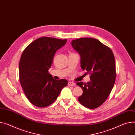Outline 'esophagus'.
<instances>
[{
    "mask_svg": "<svg viewBox=\"0 0 135 135\" xmlns=\"http://www.w3.org/2000/svg\"><path fill=\"white\" fill-rule=\"evenodd\" d=\"M75 83L74 82H72V81H69L68 82V86H75Z\"/></svg>",
    "mask_w": 135,
    "mask_h": 135,
    "instance_id": "1",
    "label": "esophagus"
}]
</instances>
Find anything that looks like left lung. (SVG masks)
<instances>
[{"mask_svg": "<svg viewBox=\"0 0 135 135\" xmlns=\"http://www.w3.org/2000/svg\"><path fill=\"white\" fill-rule=\"evenodd\" d=\"M71 45L80 55L81 68L90 74V81L76 83L83 90L78 101L87 108H97L106 100L115 84V57L109 47L96 39L81 38L72 40Z\"/></svg>", "mask_w": 135, "mask_h": 135, "instance_id": "1", "label": "left lung"}]
</instances>
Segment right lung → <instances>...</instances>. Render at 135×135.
I'll use <instances>...</instances> for the list:
<instances>
[{
	"instance_id": "add662e5",
	"label": "right lung",
	"mask_w": 135,
	"mask_h": 135,
	"mask_svg": "<svg viewBox=\"0 0 135 135\" xmlns=\"http://www.w3.org/2000/svg\"><path fill=\"white\" fill-rule=\"evenodd\" d=\"M66 41V39L46 37L38 38L26 47L20 57V84L27 98L37 107L52 104L68 85L67 80H56L48 71L56 51Z\"/></svg>"
}]
</instances>
